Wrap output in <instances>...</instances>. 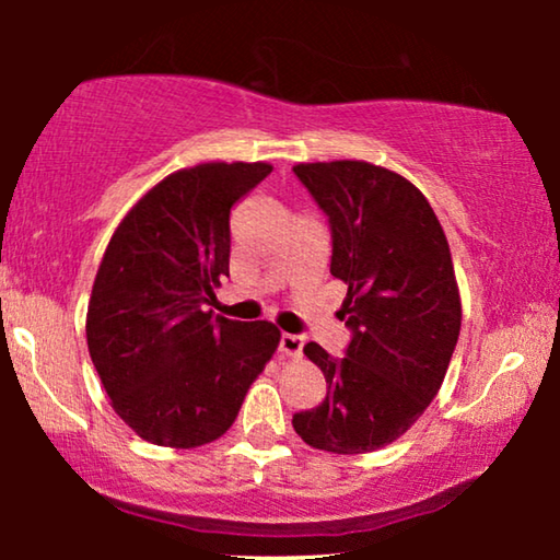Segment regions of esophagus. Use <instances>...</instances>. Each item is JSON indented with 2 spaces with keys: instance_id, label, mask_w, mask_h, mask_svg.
Returning a JSON list of instances; mask_svg holds the SVG:
<instances>
[{
  "instance_id": "34e87169",
  "label": "esophagus",
  "mask_w": 560,
  "mask_h": 560,
  "mask_svg": "<svg viewBox=\"0 0 560 560\" xmlns=\"http://www.w3.org/2000/svg\"><path fill=\"white\" fill-rule=\"evenodd\" d=\"M280 354L293 357V359L301 357V354H303V336L282 334V336H280Z\"/></svg>"
}]
</instances>
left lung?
Returning <instances> with one entry per match:
<instances>
[{
    "mask_svg": "<svg viewBox=\"0 0 560 560\" xmlns=\"http://www.w3.org/2000/svg\"><path fill=\"white\" fill-rule=\"evenodd\" d=\"M293 171L331 224V275L347 285L341 318L354 334L343 359L316 341L303 347L328 389L293 428L318 451L366 454L408 433L446 377L462 331L448 240L400 173L364 160Z\"/></svg>",
    "mask_w": 560,
    "mask_h": 560,
    "instance_id": "obj_1",
    "label": "left lung"
}]
</instances>
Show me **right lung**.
Listing matches in <instances>:
<instances>
[{"instance_id":"add662e5","label":"right lung","mask_w":560,"mask_h":560,"mask_svg":"<svg viewBox=\"0 0 560 560\" xmlns=\"http://www.w3.org/2000/svg\"><path fill=\"white\" fill-rule=\"evenodd\" d=\"M270 163H201L155 183L112 234L86 341L112 408L140 439L198 448L224 435L280 343L270 320L203 311L229 275V211Z\"/></svg>"}]
</instances>
